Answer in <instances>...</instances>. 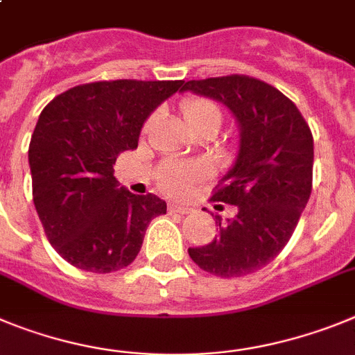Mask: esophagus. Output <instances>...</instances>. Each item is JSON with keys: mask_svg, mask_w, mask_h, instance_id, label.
Instances as JSON below:
<instances>
[{"mask_svg": "<svg viewBox=\"0 0 355 355\" xmlns=\"http://www.w3.org/2000/svg\"><path fill=\"white\" fill-rule=\"evenodd\" d=\"M170 210L171 212H177V214H182V216H185V214H191L193 212V207H187V205H182V203H177V201H173V203H170Z\"/></svg>", "mask_w": 355, "mask_h": 355, "instance_id": "1", "label": "esophagus"}]
</instances>
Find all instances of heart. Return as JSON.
Here are the masks:
<instances>
[{
  "mask_svg": "<svg viewBox=\"0 0 355 355\" xmlns=\"http://www.w3.org/2000/svg\"><path fill=\"white\" fill-rule=\"evenodd\" d=\"M185 122L191 130L209 123H221V111L209 98H189L182 104ZM205 175L201 166L168 164L161 173V187L171 194H187L198 180Z\"/></svg>",
  "mask_w": 355,
  "mask_h": 355,
  "instance_id": "1",
  "label": "heart"
}]
</instances>
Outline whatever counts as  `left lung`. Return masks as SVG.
<instances>
[{
    "label": "left lung",
    "instance_id": "1",
    "mask_svg": "<svg viewBox=\"0 0 355 355\" xmlns=\"http://www.w3.org/2000/svg\"><path fill=\"white\" fill-rule=\"evenodd\" d=\"M182 92L221 102L239 129L235 161L212 196L237 212L225 221L217 216V237L189 248V257L214 276L257 272L285 248L309 200L311 130L290 98L258 79L226 76L187 81Z\"/></svg>",
    "mask_w": 355,
    "mask_h": 355
}]
</instances>
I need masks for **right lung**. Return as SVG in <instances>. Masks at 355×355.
Returning <instances> with one entry per match:
<instances>
[{
  "instance_id": "right-lung-1",
  "label": "right lung",
  "mask_w": 355,
  "mask_h": 355,
  "mask_svg": "<svg viewBox=\"0 0 355 355\" xmlns=\"http://www.w3.org/2000/svg\"><path fill=\"white\" fill-rule=\"evenodd\" d=\"M184 81H102L54 97L38 116L28 161L33 203L60 257L106 274L138 257L146 226L166 214L155 194L120 187L113 164L138 148L148 116Z\"/></svg>"
}]
</instances>
